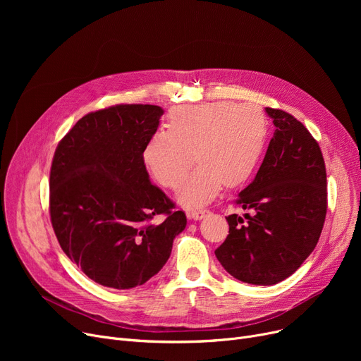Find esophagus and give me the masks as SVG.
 <instances>
[{
    "mask_svg": "<svg viewBox=\"0 0 361 361\" xmlns=\"http://www.w3.org/2000/svg\"><path fill=\"white\" fill-rule=\"evenodd\" d=\"M209 212L207 209H203V207H199V209H192V211H188L187 212V215H188V218H192V219H202V218H204V215Z\"/></svg>",
    "mask_w": 361,
    "mask_h": 361,
    "instance_id": "1",
    "label": "esophagus"
}]
</instances>
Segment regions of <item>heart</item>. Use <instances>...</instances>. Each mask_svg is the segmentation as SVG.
Segmentation results:
<instances>
[{"instance_id":"1","label":"heart","mask_w":361,"mask_h":361,"mask_svg":"<svg viewBox=\"0 0 361 361\" xmlns=\"http://www.w3.org/2000/svg\"><path fill=\"white\" fill-rule=\"evenodd\" d=\"M267 120L252 105L211 102L177 106L169 112V130L147 140L143 159L154 178L174 188L196 161L199 165L178 187V200L197 206L221 188L247 181L260 161Z\"/></svg>"}]
</instances>
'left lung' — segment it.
I'll return each instance as SVG.
<instances>
[{
  "instance_id": "8db88e82",
  "label": "left lung",
  "mask_w": 361,
  "mask_h": 361,
  "mask_svg": "<svg viewBox=\"0 0 361 361\" xmlns=\"http://www.w3.org/2000/svg\"><path fill=\"white\" fill-rule=\"evenodd\" d=\"M275 133L257 174L235 199L244 218L215 250L224 269L253 286L293 275L314 250L328 209L326 168L316 139L291 114L267 108Z\"/></svg>"
}]
</instances>
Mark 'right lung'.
<instances>
[{
	"label": "right lung",
	"instance_id": "obj_1",
	"mask_svg": "<svg viewBox=\"0 0 361 361\" xmlns=\"http://www.w3.org/2000/svg\"><path fill=\"white\" fill-rule=\"evenodd\" d=\"M161 106L120 104L86 114L55 149L49 215L63 252L92 281L128 290L166 263L185 214L149 181L143 150ZM164 221L157 223L154 216Z\"/></svg>",
	"mask_w": 361,
	"mask_h": 361
}]
</instances>
